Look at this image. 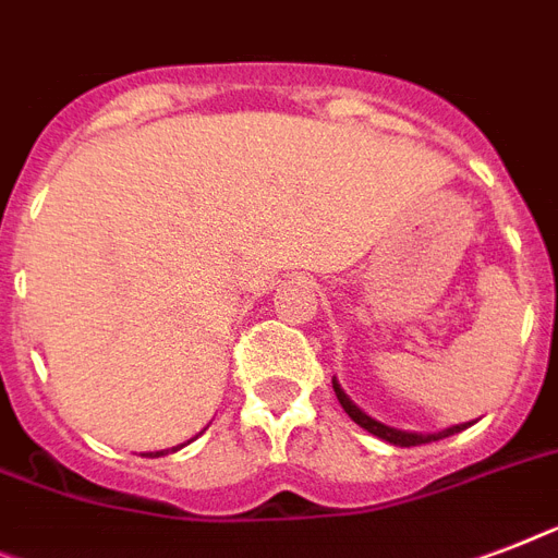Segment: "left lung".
Masks as SVG:
<instances>
[{"label":"left lung","instance_id":"1","mask_svg":"<svg viewBox=\"0 0 558 558\" xmlns=\"http://www.w3.org/2000/svg\"><path fill=\"white\" fill-rule=\"evenodd\" d=\"M332 389L335 396H338V401H341L343 412L350 415L352 421H355L357 427H364L366 433H373V436H378L381 441L387 444H396V447H418V444H429V441H441V438H450L456 436V433H461V429H468L470 424H456V427H447L441 429V433H407V429H396V427H387V424H381V421H375L373 415H366L361 407L352 401L347 392L341 389V384H338V378H332Z\"/></svg>","mask_w":558,"mask_h":558}]
</instances>
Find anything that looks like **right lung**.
<instances>
[{
  "label": "right lung",
  "mask_w": 558,
  "mask_h": 558,
  "mask_svg": "<svg viewBox=\"0 0 558 558\" xmlns=\"http://www.w3.org/2000/svg\"><path fill=\"white\" fill-rule=\"evenodd\" d=\"M180 447H185V444H180ZM180 447H171V450H160V452H146L148 459H160V456H169V452H177Z\"/></svg>",
  "instance_id": "obj_1"
}]
</instances>
